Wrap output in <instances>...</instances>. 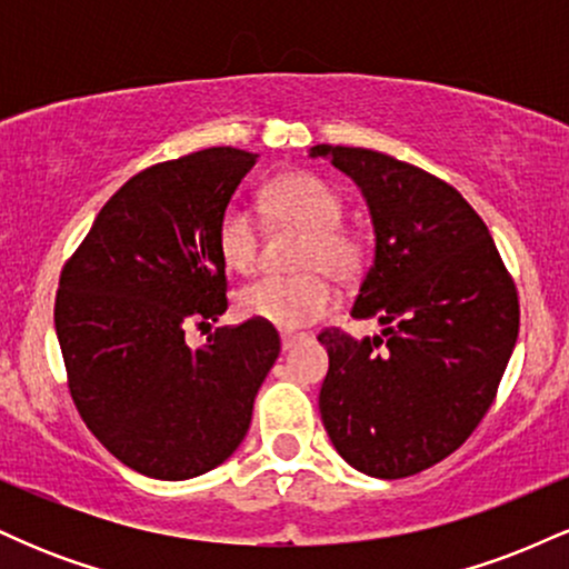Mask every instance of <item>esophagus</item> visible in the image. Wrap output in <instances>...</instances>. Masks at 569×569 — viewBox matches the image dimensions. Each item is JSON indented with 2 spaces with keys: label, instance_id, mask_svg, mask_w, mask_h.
Masks as SVG:
<instances>
[{
  "label": "esophagus",
  "instance_id": "obj_1",
  "mask_svg": "<svg viewBox=\"0 0 569 569\" xmlns=\"http://www.w3.org/2000/svg\"><path fill=\"white\" fill-rule=\"evenodd\" d=\"M302 339H305V335H280V348H283V350H291L293 345L302 342Z\"/></svg>",
  "mask_w": 569,
  "mask_h": 569
}]
</instances>
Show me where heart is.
<instances>
[{
	"label": "heart",
	"mask_w": 569,
	"mask_h": 569,
	"mask_svg": "<svg viewBox=\"0 0 569 569\" xmlns=\"http://www.w3.org/2000/svg\"><path fill=\"white\" fill-rule=\"evenodd\" d=\"M267 208L278 224L302 230L299 246V276L259 278L246 286L238 307L246 318L299 329L335 307V289L329 276L339 283H356L367 272L371 259L369 234L345 224V200L329 181L316 173H283L264 189ZM217 246L224 262L234 272L257 270L259 264V227L251 213L240 206H227L217 224Z\"/></svg>",
	"instance_id": "obj_1"
}]
</instances>
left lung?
I'll return each mask as SVG.
<instances>
[{
    "instance_id": "1",
    "label": "left lung",
    "mask_w": 569,
    "mask_h": 569,
    "mask_svg": "<svg viewBox=\"0 0 569 569\" xmlns=\"http://www.w3.org/2000/svg\"><path fill=\"white\" fill-rule=\"evenodd\" d=\"M369 202L377 248L352 318L323 329L326 433L361 473L403 479L466 443L498 396L519 337V293L479 213L447 181L390 154L318 143Z\"/></svg>"
}]
</instances>
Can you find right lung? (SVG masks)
<instances>
[{"label": "right lung", "instance_id": "add662e5", "mask_svg": "<svg viewBox=\"0 0 569 569\" xmlns=\"http://www.w3.org/2000/svg\"><path fill=\"white\" fill-rule=\"evenodd\" d=\"M257 154L211 147L128 179L61 270L56 331L71 401L103 447L152 479L221 466L251 426L280 352L276 326L243 321L184 342L227 310L217 224Z\"/></svg>", "mask_w": 569, "mask_h": 569}]
</instances>
